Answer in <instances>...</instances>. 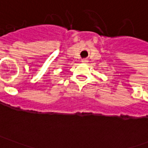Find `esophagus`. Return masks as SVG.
Instances as JSON below:
<instances>
[{"mask_svg":"<svg viewBox=\"0 0 148 148\" xmlns=\"http://www.w3.org/2000/svg\"><path fill=\"white\" fill-rule=\"evenodd\" d=\"M82 62L83 63H86V62H87V59H86V58H84V59L82 60Z\"/></svg>","mask_w":148,"mask_h":148,"instance_id":"obj_1","label":"esophagus"}]
</instances>
